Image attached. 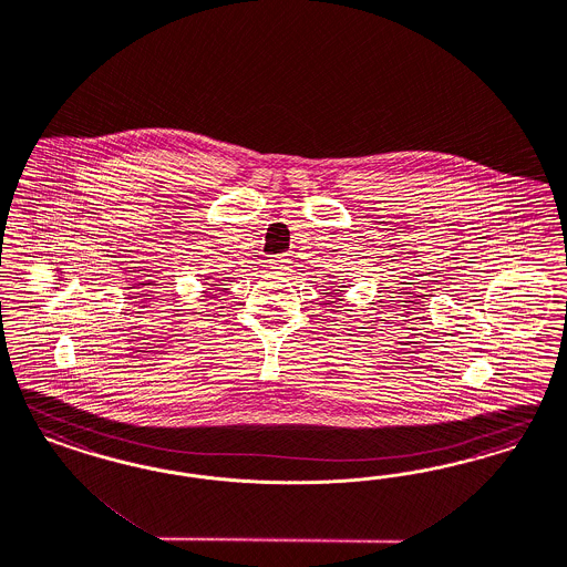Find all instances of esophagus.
I'll list each match as a JSON object with an SVG mask.
<instances>
[{"instance_id": "34e87169", "label": "esophagus", "mask_w": 567, "mask_h": 567, "mask_svg": "<svg viewBox=\"0 0 567 567\" xmlns=\"http://www.w3.org/2000/svg\"><path fill=\"white\" fill-rule=\"evenodd\" d=\"M289 257L287 255H276L270 259V268H272V272H287L289 270Z\"/></svg>"}]
</instances>
